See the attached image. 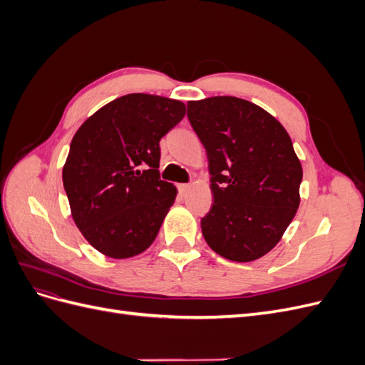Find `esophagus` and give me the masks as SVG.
<instances>
[{
	"label": "esophagus",
	"mask_w": 365,
	"mask_h": 365,
	"mask_svg": "<svg viewBox=\"0 0 365 365\" xmlns=\"http://www.w3.org/2000/svg\"><path fill=\"white\" fill-rule=\"evenodd\" d=\"M178 190H180L182 195H185L187 192L190 190V184H178Z\"/></svg>",
	"instance_id": "1"
}]
</instances>
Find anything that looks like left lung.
<instances>
[{"label":"left lung","mask_w":365,"mask_h":365,"mask_svg":"<svg viewBox=\"0 0 365 365\" xmlns=\"http://www.w3.org/2000/svg\"><path fill=\"white\" fill-rule=\"evenodd\" d=\"M205 148L213 205L201 219L208 247L252 262L279 244L300 205L302 163L288 132L260 106L231 96L187 103Z\"/></svg>","instance_id":"1"}]
</instances>
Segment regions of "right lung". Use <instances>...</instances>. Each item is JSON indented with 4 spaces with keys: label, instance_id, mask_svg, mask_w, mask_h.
<instances>
[{
    "label": "right lung",
    "instance_id": "right-lung-1",
    "mask_svg": "<svg viewBox=\"0 0 365 365\" xmlns=\"http://www.w3.org/2000/svg\"><path fill=\"white\" fill-rule=\"evenodd\" d=\"M185 105L128 94L88 117L62 169L74 224L113 259H128L155 240L178 190L160 178V140L180 123Z\"/></svg>",
    "mask_w": 365,
    "mask_h": 365
}]
</instances>
